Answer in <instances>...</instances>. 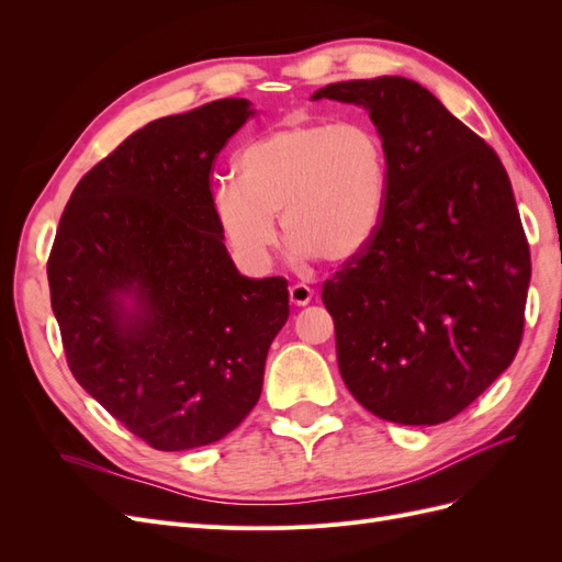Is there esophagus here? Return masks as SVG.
Segmentation results:
<instances>
[{
  "label": "esophagus",
  "instance_id": "esophagus-1",
  "mask_svg": "<svg viewBox=\"0 0 562 562\" xmlns=\"http://www.w3.org/2000/svg\"><path fill=\"white\" fill-rule=\"evenodd\" d=\"M288 295H291V304H295V307H304V304L312 302L314 291H312L310 285L295 283V285H291V291H288Z\"/></svg>",
  "mask_w": 562,
  "mask_h": 562
}]
</instances>
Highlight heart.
I'll use <instances>...</instances> for the list:
<instances>
[{"mask_svg": "<svg viewBox=\"0 0 562 562\" xmlns=\"http://www.w3.org/2000/svg\"><path fill=\"white\" fill-rule=\"evenodd\" d=\"M389 161L380 133L359 119L293 122L248 143L236 180L213 187V213L236 260L265 271L279 244L295 258L351 262L384 223Z\"/></svg>", "mask_w": 562, "mask_h": 562, "instance_id": "obj_1", "label": "heart"}]
</instances>
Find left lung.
I'll use <instances>...</instances> for the list:
<instances>
[{
    "mask_svg": "<svg viewBox=\"0 0 562 562\" xmlns=\"http://www.w3.org/2000/svg\"><path fill=\"white\" fill-rule=\"evenodd\" d=\"M321 98L366 108L389 161L375 241L323 283L339 375L386 422H448L522 339L532 265L512 180L497 151L413 79L337 81Z\"/></svg>",
    "mask_w": 562,
    "mask_h": 562,
    "instance_id": "1",
    "label": "left lung"
}]
</instances>
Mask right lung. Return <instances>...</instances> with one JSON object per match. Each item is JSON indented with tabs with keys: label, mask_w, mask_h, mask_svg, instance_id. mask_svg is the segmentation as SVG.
Masks as SVG:
<instances>
[{
	"label": "right lung",
	"mask_w": 562,
	"mask_h": 562,
	"mask_svg": "<svg viewBox=\"0 0 562 562\" xmlns=\"http://www.w3.org/2000/svg\"><path fill=\"white\" fill-rule=\"evenodd\" d=\"M252 114L223 98L128 135L79 180L48 255L75 380L157 450L239 427L291 312L283 277L239 274L213 213V161Z\"/></svg>",
	"instance_id": "1"
}]
</instances>
